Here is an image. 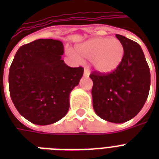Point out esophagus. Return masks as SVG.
Instances as JSON below:
<instances>
[{"label": "esophagus", "instance_id": "obj_1", "mask_svg": "<svg viewBox=\"0 0 159 159\" xmlns=\"http://www.w3.org/2000/svg\"><path fill=\"white\" fill-rule=\"evenodd\" d=\"M89 75H90L89 70L87 69V68H85V70H84V76H85V77H89Z\"/></svg>", "mask_w": 159, "mask_h": 159}]
</instances>
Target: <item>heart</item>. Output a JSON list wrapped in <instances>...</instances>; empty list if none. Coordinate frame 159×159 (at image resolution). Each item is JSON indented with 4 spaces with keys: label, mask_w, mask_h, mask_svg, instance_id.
Segmentation results:
<instances>
[{
    "label": "heart",
    "mask_w": 159,
    "mask_h": 159,
    "mask_svg": "<svg viewBox=\"0 0 159 159\" xmlns=\"http://www.w3.org/2000/svg\"><path fill=\"white\" fill-rule=\"evenodd\" d=\"M76 53L69 51L70 56L77 60H92L94 69L101 73L115 71L122 62L125 48L117 39L94 38L75 46Z\"/></svg>",
    "instance_id": "obj_1"
}]
</instances>
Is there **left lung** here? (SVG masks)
Returning a JSON list of instances; mask_svg holds the SVG:
<instances>
[{
    "instance_id": "8db88e82",
    "label": "left lung",
    "mask_w": 159,
    "mask_h": 159,
    "mask_svg": "<svg viewBox=\"0 0 159 159\" xmlns=\"http://www.w3.org/2000/svg\"><path fill=\"white\" fill-rule=\"evenodd\" d=\"M125 48L122 62L108 74L93 72V109L97 116L112 123H124L143 108L150 88V71L139 43L116 34Z\"/></svg>"
}]
</instances>
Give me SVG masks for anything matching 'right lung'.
I'll return each instance as SVG.
<instances>
[{"mask_svg":"<svg viewBox=\"0 0 159 159\" xmlns=\"http://www.w3.org/2000/svg\"><path fill=\"white\" fill-rule=\"evenodd\" d=\"M63 44L40 39L19 48L9 71L10 95L21 116L47 125L63 118L69 95L79 84L82 67H70L62 59Z\"/></svg>","mask_w":159,"mask_h":159,"instance_id":"obj_1","label":"right lung"}]
</instances>
